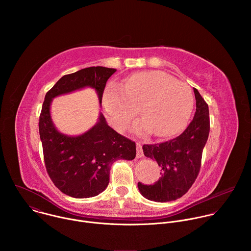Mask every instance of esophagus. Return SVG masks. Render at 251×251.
<instances>
[{
  "label": "esophagus",
  "mask_w": 251,
  "mask_h": 251,
  "mask_svg": "<svg viewBox=\"0 0 251 251\" xmlns=\"http://www.w3.org/2000/svg\"><path fill=\"white\" fill-rule=\"evenodd\" d=\"M136 146H137V158H142L143 156H144V153H143V149H142V145H141V143L140 142H137V144H136Z\"/></svg>",
  "instance_id": "1"
}]
</instances>
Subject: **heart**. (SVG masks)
<instances>
[{
  "label": "heart",
  "mask_w": 251,
  "mask_h": 251,
  "mask_svg": "<svg viewBox=\"0 0 251 251\" xmlns=\"http://www.w3.org/2000/svg\"><path fill=\"white\" fill-rule=\"evenodd\" d=\"M104 108L119 130L128 127L138 114L145 117L135 122L136 132L153 129L159 137L181 132L193 113L195 98L190 86L178 82L164 71H144L132 75L123 85L110 82L103 92Z\"/></svg>",
  "instance_id": "1"
}]
</instances>
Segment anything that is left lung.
Segmentation results:
<instances>
[{
    "mask_svg": "<svg viewBox=\"0 0 251 251\" xmlns=\"http://www.w3.org/2000/svg\"><path fill=\"white\" fill-rule=\"evenodd\" d=\"M197 109L187 129L176 138L157 144L143 145L144 155L156 160L162 176L154 185L138 183L142 196L165 202L182 198L200 173L202 150L209 134L208 105L194 88Z\"/></svg>",
    "mask_w": 251,
    "mask_h": 251,
    "instance_id": "left-lung-1",
    "label": "left lung"
}]
</instances>
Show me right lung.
<instances>
[{"label": "right lung", "instance_id": "add662e5", "mask_svg": "<svg viewBox=\"0 0 251 251\" xmlns=\"http://www.w3.org/2000/svg\"><path fill=\"white\" fill-rule=\"evenodd\" d=\"M115 71L103 66L83 68L62 76L46 94L39 122L45 165L54 186L69 197L83 199L102 193L109 184L112 164L120 159L133 160L136 144L109 127L101 113L97 124L80 136L59 133L50 118L51 100L90 86L101 103L106 82Z\"/></svg>", "mask_w": 251, "mask_h": 251}]
</instances>
